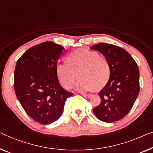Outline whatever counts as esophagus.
<instances>
[{"instance_id":"esophagus-1","label":"esophagus","mask_w":153,"mask_h":153,"mask_svg":"<svg viewBox=\"0 0 153 153\" xmlns=\"http://www.w3.org/2000/svg\"><path fill=\"white\" fill-rule=\"evenodd\" d=\"M82 95L83 96L86 97H90L91 96V94H86V93H82Z\"/></svg>"}]
</instances>
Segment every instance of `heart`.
<instances>
[{
  "instance_id": "1",
  "label": "heart",
  "mask_w": 153,
  "mask_h": 153,
  "mask_svg": "<svg viewBox=\"0 0 153 153\" xmlns=\"http://www.w3.org/2000/svg\"><path fill=\"white\" fill-rule=\"evenodd\" d=\"M67 62L56 65V74L60 84L69 89L77 76L76 84L79 91L102 89L111 77V67L105 57L95 51L76 49L68 54Z\"/></svg>"
}]
</instances>
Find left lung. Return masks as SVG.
I'll return each mask as SVG.
<instances>
[{"label": "left lung", "instance_id": "1", "mask_svg": "<svg viewBox=\"0 0 153 153\" xmlns=\"http://www.w3.org/2000/svg\"><path fill=\"white\" fill-rule=\"evenodd\" d=\"M105 56L111 67V77L99 93L101 102L93 109L100 120L114 122L124 117L131 110L140 92L137 64L126 50L108 43L93 45Z\"/></svg>", "mask_w": 153, "mask_h": 153}]
</instances>
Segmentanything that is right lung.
Listing matches in <instances>:
<instances>
[{
	"label": "right lung",
	"instance_id": "right-lung-1",
	"mask_svg": "<svg viewBox=\"0 0 153 153\" xmlns=\"http://www.w3.org/2000/svg\"><path fill=\"white\" fill-rule=\"evenodd\" d=\"M65 48L51 41L35 45L18 59L13 86L18 101L31 119L50 124L62 115L73 93L59 83L56 65Z\"/></svg>",
	"mask_w": 153,
	"mask_h": 153
}]
</instances>
